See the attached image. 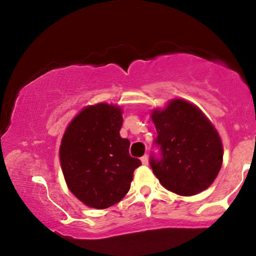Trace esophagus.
<instances>
[{
    "label": "esophagus",
    "mask_w": 256,
    "mask_h": 256,
    "mask_svg": "<svg viewBox=\"0 0 256 256\" xmlns=\"http://www.w3.org/2000/svg\"><path fill=\"white\" fill-rule=\"evenodd\" d=\"M140 161H142V164H143V165H148V162H149V160H148V156H146V155H143V156L140 158Z\"/></svg>",
    "instance_id": "obj_1"
}]
</instances>
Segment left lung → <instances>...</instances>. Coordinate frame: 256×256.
Returning a JSON list of instances; mask_svg holds the SVG:
<instances>
[{
	"mask_svg": "<svg viewBox=\"0 0 256 256\" xmlns=\"http://www.w3.org/2000/svg\"><path fill=\"white\" fill-rule=\"evenodd\" d=\"M152 119L160 158L152 155L150 167L160 183L182 196L207 189L222 164V140L212 122L184 100H172L165 110H154Z\"/></svg>",
	"mask_w": 256,
	"mask_h": 256,
	"instance_id": "8db88e82",
	"label": "left lung"
}]
</instances>
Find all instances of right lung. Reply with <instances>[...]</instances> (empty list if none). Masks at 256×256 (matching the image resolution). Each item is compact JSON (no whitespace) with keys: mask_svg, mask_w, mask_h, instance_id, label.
<instances>
[{"mask_svg":"<svg viewBox=\"0 0 256 256\" xmlns=\"http://www.w3.org/2000/svg\"><path fill=\"white\" fill-rule=\"evenodd\" d=\"M122 113L113 104L89 106L70 122L61 140L67 186L89 207L104 210L118 204L142 164L128 154L130 140L120 137Z\"/></svg>","mask_w":256,"mask_h":256,"instance_id":"obj_1","label":"right lung"}]
</instances>
